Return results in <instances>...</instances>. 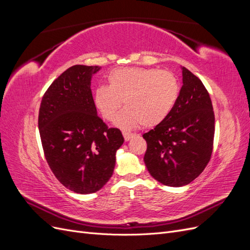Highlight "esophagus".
I'll list each match as a JSON object with an SVG mask.
<instances>
[{
	"label": "esophagus",
	"instance_id": "1",
	"mask_svg": "<svg viewBox=\"0 0 250 250\" xmlns=\"http://www.w3.org/2000/svg\"><path fill=\"white\" fill-rule=\"evenodd\" d=\"M122 133H123V137H124V139H125L126 142L129 141L131 138H133L134 135H135L134 133H130V132H128V131H123Z\"/></svg>",
	"mask_w": 250,
	"mask_h": 250
}]
</instances>
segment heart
<instances>
[{"mask_svg":"<svg viewBox=\"0 0 250 250\" xmlns=\"http://www.w3.org/2000/svg\"><path fill=\"white\" fill-rule=\"evenodd\" d=\"M108 85L95 89L94 102L108 121L124 102L125 108L115 120L124 129L144 125L152 127L162 123L176 104L179 82L170 71L146 67H121L107 76Z\"/></svg>","mask_w":250,"mask_h":250,"instance_id":"b5f03b06","label":"heart"}]
</instances>
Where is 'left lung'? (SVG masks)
Masks as SVG:
<instances>
[{"instance_id":"left-lung-1","label":"left lung","mask_w":250,"mask_h":250,"mask_svg":"<svg viewBox=\"0 0 250 250\" xmlns=\"http://www.w3.org/2000/svg\"><path fill=\"white\" fill-rule=\"evenodd\" d=\"M183 70V86L175 106L162 123L144 133V162L154 179L169 187H183L198 177L213 152L215 115L201 80Z\"/></svg>"}]
</instances>
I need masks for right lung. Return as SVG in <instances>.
I'll list each match as a JSON object with an SVG mask.
<instances>
[{
    "mask_svg": "<svg viewBox=\"0 0 250 250\" xmlns=\"http://www.w3.org/2000/svg\"><path fill=\"white\" fill-rule=\"evenodd\" d=\"M98 65H73L52 82L39 113L44 156L55 177L78 194L99 191L111 177L124 143L97 115L90 80Z\"/></svg>",
    "mask_w": 250,
    "mask_h": 250,
    "instance_id": "add662e5",
    "label": "right lung"
}]
</instances>
